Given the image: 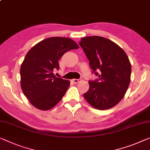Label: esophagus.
Listing matches in <instances>:
<instances>
[{"instance_id":"obj_1","label":"esophagus","mask_w":150,"mask_h":150,"mask_svg":"<svg viewBox=\"0 0 150 150\" xmlns=\"http://www.w3.org/2000/svg\"><path fill=\"white\" fill-rule=\"evenodd\" d=\"M82 81V79H74L72 80V81L74 83H78L81 81Z\"/></svg>"}]
</instances>
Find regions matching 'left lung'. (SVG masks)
<instances>
[{
  "label": "left lung",
  "mask_w": 150,
  "mask_h": 150,
  "mask_svg": "<svg viewBox=\"0 0 150 150\" xmlns=\"http://www.w3.org/2000/svg\"><path fill=\"white\" fill-rule=\"evenodd\" d=\"M79 45L92 72L98 76L89 81L85 99L98 110L112 108L122 99L130 83L131 65L127 54L115 42L97 35L83 38Z\"/></svg>",
  "instance_id": "obj_1"
}]
</instances>
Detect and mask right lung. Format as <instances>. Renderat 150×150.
Masks as SVG:
<instances>
[{
  "instance_id": "obj_1",
  "label": "right lung",
  "mask_w": 150,
  "mask_h": 150,
  "mask_svg": "<svg viewBox=\"0 0 150 150\" xmlns=\"http://www.w3.org/2000/svg\"><path fill=\"white\" fill-rule=\"evenodd\" d=\"M79 48L69 38L52 37L40 42L28 51L20 69L21 87L33 106L48 110L61 101L70 81L56 77L53 71L59 70V60L64 53Z\"/></svg>"
}]
</instances>
